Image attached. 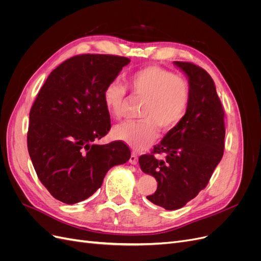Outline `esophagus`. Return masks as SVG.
Returning <instances> with one entry per match:
<instances>
[{
  "mask_svg": "<svg viewBox=\"0 0 261 261\" xmlns=\"http://www.w3.org/2000/svg\"><path fill=\"white\" fill-rule=\"evenodd\" d=\"M137 162H138V156H137V153H135V152H132L130 158H129V163H132V164H137Z\"/></svg>",
  "mask_w": 261,
  "mask_h": 261,
  "instance_id": "esophagus-1",
  "label": "esophagus"
}]
</instances>
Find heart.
<instances>
[{
  "instance_id": "obj_1",
  "label": "heart",
  "mask_w": 261,
  "mask_h": 261,
  "mask_svg": "<svg viewBox=\"0 0 261 261\" xmlns=\"http://www.w3.org/2000/svg\"><path fill=\"white\" fill-rule=\"evenodd\" d=\"M127 85L133 94L145 99L140 121L115 126L114 136L134 149H144L158 136V127L168 132L183 120L191 100V87L185 78L160 66H147L132 73ZM103 102L110 114L123 116L126 87L113 81L103 90Z\"/></svg>"
}]
</instances>
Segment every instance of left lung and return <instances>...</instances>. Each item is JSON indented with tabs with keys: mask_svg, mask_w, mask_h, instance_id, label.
<instances>
[{
	"mask_svg": "<svg viewBox=\"0 0 261 261\" xmlns=\"http://www.w3.org/2000/svg\"><path fill=\"white\" fill-rule=\"evenodd\" d=\"M191 87L187 111L151 153L139 156L144 173L152 175L156 191L147 199L167 210H176L207 186L224 151V111L216 85L203 68L189 62H174ZM164 153L159 161L155 154Z\"/></svg>",
	"mask_w": 261,
	"mask_h": 261,
	"instance_id": "obj_1",
	"label": "left lung"
}]
</instances>
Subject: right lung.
Instances as JSON below:
<instances>
[{
	"label": "right lung",
	"instance_id": "add662e5",
	"mask_svg": "<svg viewBox=\"0 0 261 261\" xmlns=\"http://www.w3.org/2000/svg\"><path fill=\"white\" fill-rule=\"evenodd\" d=\"M129 62L118 55H76L52 70L39 91L27 146L39 179L55 199L67 204L87 199L110 169L129 160L122 141L93 144L111 128L103 90Z\"/></svg>",
	"mask_w": 261,
	"mask_h": 261
}]
</instances>
